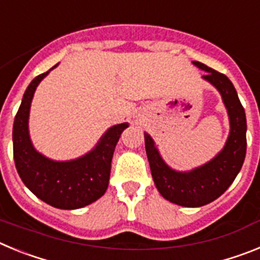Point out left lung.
<instances>
[{"instance_id":"obj_1","label":"left lung","mask_w":260,"mask_h":260,"mask_svg":"<svg viewBox=\"0 0 260 260\" xmlns=\"http://www.w3.org/2000/svg\"><path fill=\"white\" fill-rule=\"evenodd\" d=\"M192 63L206 71L203 79L217 88L228 110L231 133L224 148L202 167L177 172L165 164L153 139L144 133L147 157L158 192L167 201L183 207H201L224 194L241 171L246 155V114L233 83L226 75L202 62Z\"/></svg>"}]
</instances>
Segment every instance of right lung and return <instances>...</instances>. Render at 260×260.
Returning a JSON list of instances; mask_svg holds the SVG:
<instances>
[{"label":"right lung","instance_id":"1","mask_svg":"<svg viewBox=\"0 0 260 260\" xmlns=\"http://www.w3.org/2000/svg\"><path fill=\"white\" fill-rule=\"evenodd\" d=\"M50 70L38 75L23 95L13 126L14 161L23 183L39 199L52 207L77 210L98 201L107 191L114 148L128 125L125 122L108 128L92 151L75 160L54 161L39 153L29 139V108L36 87Z\"/></svg>","mask_w":260,"mask_h":260}]
</instances>
